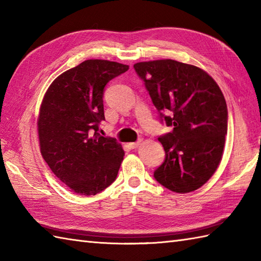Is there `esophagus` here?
<instances>
[{
    "mask_svg": "<svg viewBox=\"0 0 261 261\" xmlns=\"http://www.w3.org/2000/svg\"><path fill=\"white\" fill-rule=\"evenodd\" d=\"M140 143H141V140H138V141H136V142L129 143V146H130L131 149H136V148H138V147L140 146Z\"/></svg>",
    "mask_w": 261,
    "mask_h": 261,
    "instance_id": "1",
    "label": "esophagus"
}]
</instances>
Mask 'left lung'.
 Masks as SVG:
<instances>
[{
    "label": "left lung",
    "instance_id": "8db88e82",
    "mask_svg": "<svg viewBox=\"0 0 261 261\" xmlns=\"http://www.w3.org/2000/svg\"><path fill=\"white\" fill-rule=\"evenodd\" d=\"M160 121L173 131L158 138L165 160L154 170L159 184L190 193L215 173L228 132V108L219 85L206 71L173 59L137 63Z\"/></svg>",
    "mask_w": 261,
    "mask_h": 261
}]
</instances>
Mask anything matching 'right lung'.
Returning a JSON list of instances; mask_svg holds the SVG:
<instances>
[{"instance_id":"add662e5","label":"right lung","mask_w":261,"mask_h":261,"mask_svg":"<svg viewBox=\"0 0 261 261\" xmlns=\"http://www.w3.org/2000/svg\"><path fill=\"white\" fill-rule=\"evenodd\" d=\"M129 66L88 59L55 80L38 119L40 151L53 173L80 195H95L115 180L124 151L98 134L104 87Z\"/></svg>"}]
</instances>
